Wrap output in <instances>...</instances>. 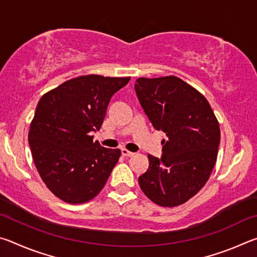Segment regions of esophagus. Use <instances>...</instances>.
Segmentation results:
<instances>
[{"mask_svg": "<svg viewBox=\"0 0 257 257\" xmlns=\"http://www.w3.org/2000/svg\"><path fill=\"white\" fill-rule=\"evenodd\" d=\"M121 153H122L123 156H132V155H134L133 152L128 151L127 149H121Z\"/></svg>", "mask_w": 257, "mask_h": 257, "instance_id": "34e87169", "label": "esophagus"}]
</instances>
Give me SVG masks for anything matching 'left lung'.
I'll return each mask as SVG.
<instances>
[{
  "label": "left lung",
  "mask_w": 257,
  "mask_h": 257,
  "mask_svg": "<svg viewBox=\"0 0 257 257\" xmlns=\"http://www.w3.org/2000/svg\"><path fill=\"white\" fill-rule=\"evenodd\" d=\"M137 97L156 130L168 139L161 159L149 154L138 178L152 202L175 207L195 196L210 178L220 145L219 121L203 94L176 76L138 78Z\"/></svg>",
  "instance_id": "obj_1"
}]
</instances>
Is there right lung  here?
I'll return each instance as SVG.
<instances>
[{
	"mask_svg": "<svg viewBox=\"0 0 257 257\" xmlns=\"http://www.w3.org/2000/svg\"><path fill=\"white\" fill-rule=\"evenodd\" d=\"M130 77L87 75L44 94L30 122L28 142L38 173L61 201L82 204L103 189L121 155L93 142L111 97Z\"/></svg>",
	"mask_w": 257,
	"mask_h": 257,
	"instance_id": "right-lung-1",
	"label": "right lung"
}]
</instances>
